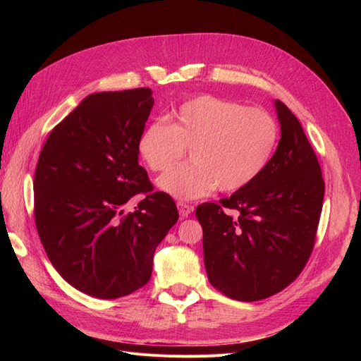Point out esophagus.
Masks as SVG:
<instances>
[{
  "mask_svg": "<svg viewBox=\"0 0 361 361\" xmlns=\"http://www.w3.org/2000/svg\"><path fill=\"white\" fill-rule=\"evenodd\" d=\"M178 209H179V215L182 218H187L194 211V206H191L188 203H183V202H178Z\"/></svg>",
  "mask_w": 361,
  "mask_h": 361,
  "instance_id": "obj_1",
  "label": "esophagus"
}]
</instances>
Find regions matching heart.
<instances>
[{"instance_id": "b5f03b06", "label": "heart", "mask_w": 361, "mask_h": 361, "mask_svg": "<svg viewBox=\"0 0 361 361\" xmlns=\"http://www.w3.org/2000/svg\"><path fill=\"white\" fill-rule=\"evenodd\" d=\"M279 135L277 120L267 110L202 94L183 102L171 125L146 126L138 154L150 170L161 171L190 148L192 162L167 170L157 183L174 199L194 200L215 188L233 192L247 187L267 169Z\"/></svg>"}]
</instances>
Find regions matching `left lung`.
Segmentation results:
<instances>
[{
    "instance_id": "left-lung-1",
    "label": "left lung",
    "mask_w": 361,
    "mask_h": 361,
    "mask_svg": "<svg viewBox=\"0 0 361 361\" xmlns=\"http://www.w3.org/2000/svg\"><path fill=\"white\" fill-rule=\"evenodd\" d=\"M274 105L281 137L267 169L231 197L195 209L207 279L238 301L268 298L298 277L322 211L325 185L318 158L298 118L283 102Z\"/></svg>"
}]
</instances>
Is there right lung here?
<instances>
[{
	"mask_svg": "<svg viewBox=\"0 0 361 361\" xmlns=\"http://www.w3.org/2000/svg\"><path fill=\"white\" fill-rule=\"evenodd\" d=\"M150 89L89 94L51 130L35 174V216L51 264L69 285L101 300L143 288L158 244L179 214L138 166ZM147 197L134 213L121 207Z\"/></svg>",
	"mask_w": 361,
	"mask_h": 361,
	"instance_id": "obj_1",
	"label": "right lung"
}]
</instances>
